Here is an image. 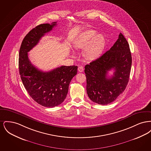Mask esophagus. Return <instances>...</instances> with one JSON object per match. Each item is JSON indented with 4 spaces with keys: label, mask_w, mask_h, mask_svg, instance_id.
Returning a JSON list of instances; mask_svg holds the SVG:
<instances>
[{
    "label": "esophagus",
    "mask_w": 151,
    "mask_h": 151,
    "mask_svg": "<svg viewBox=\"0 0 151 151\" xmlns=\"http://www.w3.org/2000/svg\"><path fill=\"white\" fill-rule=\"evenodd\" d=\"M78 71H79V72H83V71H84V67H83V66H79V67H78Z\"/></svg>",
    "instance_id": "34e87169"
}]
</instances>
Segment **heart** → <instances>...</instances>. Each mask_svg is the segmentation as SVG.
I'll return each instance as SVG.
<instances>
[{
	"label": "heart",
	"mask_w": 151,
	"mask_h": 151,
	"mask_svg": "<svg viewBox=\"0 0 151 151\" xmlns=\"http://www.w3.org/2000/svg\"><path fill=\"white\" fill-rule=\"evenodd\" d=\"M96 31L94 30H88L76 38L73 42V47L77 49H83L89 43L83 51L84 57L89 60L98 57L105 47L104 37L101 34L96 35Z\"/></svg>",
	"instance_id": "1"
}]
</instances>
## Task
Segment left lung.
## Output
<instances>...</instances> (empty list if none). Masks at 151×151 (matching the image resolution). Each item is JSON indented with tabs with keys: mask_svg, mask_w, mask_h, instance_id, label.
<instances>
[{
	"mask_svg": "<svg viewBox=\"0 0 151 151\" xmlns=\"http://www.w3.org/2000/svg\"><path fill=\"white\" fill-rule=\"evenodd\" d=\"M132 57L129 44L121 33L114 45L101 57L85 66L89 98L100 105L115 101L125 90L129 80ZM113 69V77L108 71Z\"/></svg>",
	"mask_w": 151,
	"mask_h": 151,
	"instance_id": "1",
	"label": "left lung"
}]
</instances>
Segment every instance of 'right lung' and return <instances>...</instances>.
I'll return each mask as SVG.
<instances>
[{"label": "right lung", "mask_w": 151, "mask_h": 151, "mask_svg": "<svg viewBox=\"0 0 151 151\" xmlns=\"http://www.w3.org/2000/svg\"><path fill=\"white\" fill-rule=\"evenodd\" d=\"M56 25L57 22H53L51 24H40L32 29L22 40L19 51V73L24 87L34 100L47 108L57 106L63 102L69 84L78 71L77 66L62 65L43 72L29 60L28 52Z\"/></svg>", "instance_id": "add662e5"}]
</instances>
